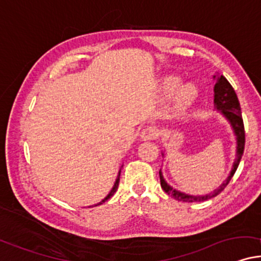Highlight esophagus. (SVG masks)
<instances>
[{
    "label": "esophagus",
    "instance_id": "esophagus-1",
    "mask_svg": "<svg viewBox=\"0 0 261 261\" xmlns=\"http://www.w3.org/2000/svg\"><path fill=\"white\" fill-rule=\"evenodd\" d=\"M159 129L156 127H152V125H149L145 129L141 132V139L143 140H153L159 137Z\"/></svg>",
    "mask_w": 261,
    "mask_h": 261
}]
</instances>
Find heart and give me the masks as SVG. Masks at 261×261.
<instances>
[{"mask_svg":"<svg viewBox=\"0 0 261 261\" xmlns=\"http://www.w3.org/2000/svg\"><path fill=\"white\" fill-rule=\"evenodd\" d=\"M181 83V79L179 76L170 75L166 76L161 83V89L166 95H172ZM198 89L194 83H185L180 87L175 94V106L178 109H185L192 104V101L197 98Z\"/></svg>","mask_w":261,"mask_h":261,"instance_id":"obj_1","label":"heart"}]
</instances>
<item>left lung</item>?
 Wrapping results in <instances>:
<instances>
[{"label":"left lung","mask_w":261,"mask_h":261,"mask_svg":"<svg viewBox=\"0 0 261 261\" xmlns=\"http://www.w3.org/2000/svg\"><path fill=\"white\" fill-rule=\"evenodd\" d=\"M217 82L214 86V106L218 111L221 112V115L229 121V123L232 127L234 136H236L237 141V147H236V160H234L232 169H231L230 175L227 176V179L221 184L219 188L215 189L213 192H211L209 195L204 196H192L188 195L185 192L178 191V190L173 189L172 186L167 184V181L163 178L162 172L160 170V179H161V186H162L163 191L166 194L172 196L173 198H175L176 201H182V202H202L207 201L209 198H213L215 196L220 194L223 190L226 188L227 184L230 182V180L232 179V176L239 168V165L242 159L243 151H244V144H246V134H244V125L242 120V114H241V106L239 98H237L236 92L232 88V86L230 85V82L227 81L225 77L221 76H213Z\"/></svg>","instance_id":"left-lung-1"}]
</instances>
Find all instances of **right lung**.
Wrapping results in <instances>:
<instances>
[{"label": "right lung", "instance_id": "obj_1", "mask_svg": "<svg viewBox=\"0 0 261 261\" xmlns=\"http://www.w3.org/2000/svg\"><path fill=\"white\" fill-rule=\"evenodd\" d=\"M120 175H121V170H120V172H118V176H117V179H116V181H115V185H114V188H112V189H111V191H110V192H109V195H108V196H106V197H105L104 199H102V201H101V202H99V203H96V204H94V205H93V207H95V205H99V204L104 203V202H105V201H108V199H109V198H111V197H112V196H114V194H115V192H116V191H117V189H118V182H120Z\"/></svg>", "mask_w": 261, "mask_h": 261}]
</instances>
